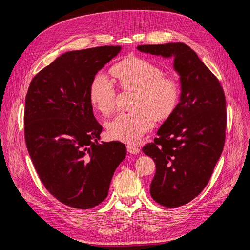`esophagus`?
Returning <instances> with one entry per match:
<instances>
[{"label": "esophagus", "mask_w": 250, "mask_h": 250, "mask_svg": "<svg viewBox=\"0 0 250 250\" xmlns=\"http://www.w3.org/2000/svg\"><path fill=\"white\" fill-rule=\"evenodd\" d=\"M126 150H127V152L130 153V154H138V153L140 152V149H139L138 147H136V146H131V145H128V146H126Z\"/></svg>", "instance_id": "esophagus-1"}]
</instances>
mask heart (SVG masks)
Here are the masks:
<instances>
[{"mask_svg":"<svg viewBox=\"0 0 250 250\" xmlns=\"http://www.w3.org/2000/svg\"><path fill=\"white\" fill-rule=\"evenodd\" d=\"M124 90L135 91L133 109L120 113L106 125L111 138L133 145L149 131L156 118L167 119L179 102L180 87L155 63L139 57L125 59L112 69ZM89 99L99 113L110 115L116 109L117 89L113 81L103 73L97 74L90 85Z\"/></svg>","mask_w":250,"mask_h":250,"instance_id":"1","label":"heart"}]
</instances>
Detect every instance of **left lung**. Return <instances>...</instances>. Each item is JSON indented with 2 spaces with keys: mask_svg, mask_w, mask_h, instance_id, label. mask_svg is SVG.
Listing matches in <instances>:
<instances>
[{
  "mask_svg": "<svg viewBox=\"0 0 250 250\" xmlns=\"http://www.w3.org/2000/svg\"><path fill=\"white\" fill-rule=\"evenodd\" d=\"M137 49L173 57L180 76L179 103L158 129L154 142L142 148L156 167L151 197L161 206L177 208L204 190L223 152L226 97L218 78L185 43L139 45Z\"/></svg>",
  "mask_w": 250,
  "mask_h": 250,
  "instance_id": "left-lung-1",
  "label": "left lung"
}]
</instances>
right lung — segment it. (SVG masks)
<instances>
[{
	"label": "right lung",
	"mask_w": 250,
	"mask_h": 250,
	"mask_svg": "<svg viewBox=\"0 0 250 250\" xmlns=\"http://www.w3.org/2000/svg\"><path fill=\"white\" fill-rule=\"evenodd\" d=\"M122 47L68 51L31 80L23 116L27 151L46 190L59 202L87 209L108 196L126 155L120 141L99 144L102 125L89 99L93 78Z\"/></svg>",
	"instance_id": "obj_1"
}]
</instances>
